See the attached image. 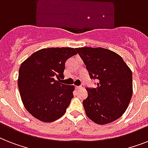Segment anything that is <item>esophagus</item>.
<instances>
[{
	"instance_id": "obj_1",
	"label": "esophagus",
	"mask_w": 148,
	"mask_h": 148,
	"mask_svg": "<svg viewBox=\"0 0 148 148\" xmlns=\"http://www.w3.org/2000/svg\"><path fill=\"white\" fill-rule=\"evenodd\" d=\"M77 89H84V84H81V86H78V87H77Z\"/></svg>"
}]
</instances>
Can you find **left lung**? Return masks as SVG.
I'll use <instances>...</instances> for the list:
<instances>
[{"instance_id":"8db88e82","label":"left lung","mask_w":148,"mask_h":148,"mask_svg":"<svg viewBox=\"0 0 148 148\" xmlns=\"http://www.w3.org/2000/svg\"><path fill=\"white\" fill-rule=\"evenodd\" d=\"M91 79H97L96 88H86L83 101L87 116L97 124L118 119L125 112L133 93L132 72L119 54L102 47H79Z\"/></svg>"}]
</instances>
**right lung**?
<instances>
[{
  "instance_id": "1",
  "label": "right lung",
  "mask_w": 148,
  "mask_h": 148,
  "mask_svg": "<svg viewBox=\"0 0 148 148\" xmlns=\"http://www.w3.org/2000/svg\"><path fill=\"white\" fill-rule=\"evenodd\" d=\"M71 47L44 48L22 63L17 84L22 102L32 116L54 121L66 112L74 97V86L60 83L68 58L77 54Z\"/></svg>"
}]
</instances>
